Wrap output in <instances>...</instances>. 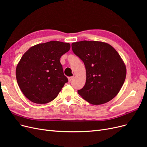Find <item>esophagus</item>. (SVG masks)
<instances>
[{
  "label": "esophagus",
  "mask_w": 147,
  "mask_h": 147,
  "mask_svg": "<svg viewBox=\"0 0 147 147\" xmlns=\"http://www.w3.org/2000/svg\"><path fill=\"white\" fill-rule=\"evenodd\" d=\"M74 77H69V78H68V80H69V82H71V81H72V80L74 79Z\"/></svg>",
  "instance_id": "1"
}]
</instances>
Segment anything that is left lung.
<instances>
[{"label": "left lung", "mask_w": 147, "mask_h": 147, "mask_svg": "<svg viewBox=\"0 0 147 147\" xmlns=\"http://www.w3.org/2000/svg\"><path fill=\"white\" fill-rule=\"evenodd\" d=\"M72 49L86 69V83L78 94L92 105L113 99L126 76V65L116 50L107 43L87 40L72 43Z\"/></svg>", "instance_id": "obj_1"}]
</instances>
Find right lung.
<instances>
[{"mask_svg":"<svg viewBox=\"0 0 147 147\" xmlns=\"http://www.w3.org/2000/svg\"><path fill=\"white\" fill-rule=\"evenodd\" d=\"M69 43L50 41L30 47L21 57L16 77L23 94L35 104H47L58 95L68 79L60 58L69 51Z\"/></svg>","mask_w":147,"mask_h":147,"instance_id":"right-lung-1","label":"right lung"}]
</instances>
